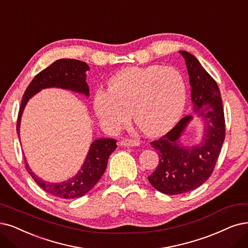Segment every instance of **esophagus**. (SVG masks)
<instances>
[{"label": "esophagus", "instance_id": "34e87169", "mask_svg": "<svg viewBox=\"0 0 248 248\" xmlns=\"http://www.w3.org/2000/svg\"><path fill=\"white\" fill-rule=\"evenodd\" d=\"M119 145L124 146V147H134V146H139L140 143L135 140H123L119 142Z\"/></svg>", "mask_w": 248, "mask_h": 248}]
</instances>
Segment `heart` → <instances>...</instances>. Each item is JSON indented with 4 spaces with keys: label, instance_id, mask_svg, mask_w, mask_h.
<instances>
[{
    "label": "heart",
    "instance_id": "obj_1",
    "mask_svg": "<svg viewBox=\"0 0 248 248\" xmlns=\"http://www.w3.org/2000/svg\"><path fill=\"white\" fill-rule=\"evenodd\" d=\"M107 88L96 93L94 110L109 132L122 129L133 114L144 135L161 136L178 123L186 104L185 78L173 67H126L109 78Z\"/></svg>",
    "mask_w": 248,
    "mask_h": 248
}]
</instances>
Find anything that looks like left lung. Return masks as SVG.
I'll list each match as a JSON object with an SVG mask.
<instances>
[{
    "instance_id": "left-lung-1",
    "label": "left lung",
    "mask_w": 248,
    "mask_h": 248,
    "mask_svg": "<svg viewBox=\"0 0 248 248\" xmlns=\"http://www.w3.org/2000/svg\"><path fill=\"white\" fill-rule=\"evenodd\" d=\"M179 53L188 70L193 113L200 118L203 130L198 144L184 145L182 136L193 121V115H187L167 135L150 143L158 153L159 162L148 181L168 195L186 193L202 185L213 173L225 140L224 109L216 80L194 55Z\"/></svg>"
}]
</instances>
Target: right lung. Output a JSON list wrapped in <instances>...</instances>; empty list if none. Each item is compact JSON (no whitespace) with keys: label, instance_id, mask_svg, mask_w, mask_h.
Instances as JSON below:
<instances>
[{"label":"right lung","instance_id":"right-lung-1","mask_svg":"<svg viewBox=\"0 0 248 248\" xmlns=\"http://www.w3.org/2000/svg\"><path fill=\"white\" fill-rule=\"evenodd\" d=\"M88 70H90V67L84 61L77 59H59L34 77L22 97L19 113H18L16 129L19 139L21 116L30 99L43 89L48 88L69 90L89 97L90 91L86 81ZM116 147L115 139L100 138L93 141L80 170L73 177L60 183L48 182L36 176L24 157L25 168L36 184L47 193L64 199L78 198L87 194L97 184L106 170L110 154Z\"/></svg>","mask_w":248,"mask_h":248}]
</instances>
